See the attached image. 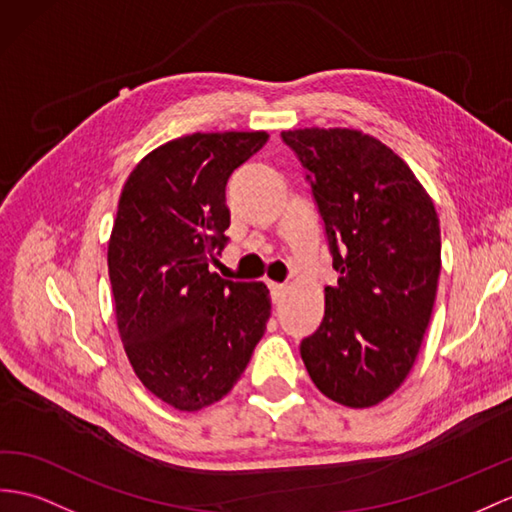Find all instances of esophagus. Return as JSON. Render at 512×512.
<instances>
[{
  "instance_id": "esophagus-1",
  "label": "esophagus",
  "mask_w": 512,
  "mask_h": 512,
  "mask_svg": "<svg viewBox=\"0 0 512 512\" xmlns=\"http://www.w3.org/2000/svg\"><path fill=\"white\" fill-rule=\"evenodd\" d=\"M269 291H271V299H273V302H280V299L284 297L286 286H284V284H278V282H269Z\"/></svg>"
}]
</instances>
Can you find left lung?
<instances>
[{
	"instance_id": "1",
	"label": "left lung",
	"mask_w": 512,
	"mask_h": 512,
	"mask_svg": "<svg viewBox=\"0 0 512 512\" xmlns=\"http://www.w3.org/2000/svg\"><path fill=\"white\" fill-rule=\"evenodd\" d=\"M306 169L332 267L326 315L299 345L317 389L369 408L400 389L428 330L441 273L430 195L393 149L347 128L282 132Z\"/></svg>"
}]
</instances>
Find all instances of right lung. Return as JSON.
Instances as JSON below:
<instances>
[{"label": "right lung", "instance_id": "obj_1", "mask_svg": "<svg viewBox=\"0 0 512 512\" xmlns=\"http://www.w3.org/2000/svg\"><path fill=\"white\" fill-rule=\"evenodd\" d=\"M267 132H195L147 154L119 197L108 276L119 336L149 393L178 410L219 402L271 315L263 282L223 280L226 184Z\"/></svg>", "mask_w": 512, "mask_h": 512}]
</instances>
